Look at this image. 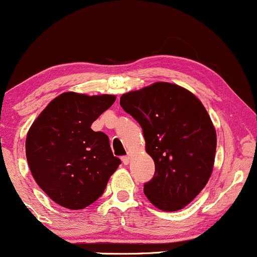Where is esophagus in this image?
Returning a JSON list of instances; mask_svg holds the SVG:
<instances>
[{
    "instance_id": "obj_1",
    "label": "esophagus",
    "mask_w": 257,
    "mask_h": 257,
    "mask_svg": "<svg viewBox=\"0 0 257 257\" xmlns=\"http://www.w3.org/2000/svg\"><path fill=\"white\" fill-rule=\"evenodd\" d=\"M129 161H131V157H128V155H126V157H123V158H122L123 165H128Z\"/></svg>"
}]
</instances>
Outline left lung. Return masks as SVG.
I'll list each match as a JSON object with an SVG mask.
<instances>
[{"instance_id": "1", "label": "left lung", "mask_w": 257, "mask_h": 257, "mask_svg": "<svg viewBox=\"0 0 257 257\" xmlns=\"http://www.w3.org/2000/svg\"><path fill=\"white\" fill-rule=\"evenodd\" d=\"M119 104L141 125L155 164L146 197L162 211L183 209L212 173L217 138L206 109L192 92L165 82L124 93Z\"/></svg>"}]
</instances>
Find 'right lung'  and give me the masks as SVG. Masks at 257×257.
Here are the masks:
<instances>
[{"mask_svg":"<svg viewBox=\"0 0 257 257\" xmlns=\"http://www.w3.org/2000/svg\"><path fill=\"white\" fill-rule=\"evenodd\" d=\"M112 95L64 92L38 116L26 139L29 170L40 188L60 206L80 210L104 192L121 160L109 138L91 124L113 104Z\"/></svg>","mask_w":257,"mask_h":257,"instance_id":"obj_1","label":"right lung"}]
</instances>
